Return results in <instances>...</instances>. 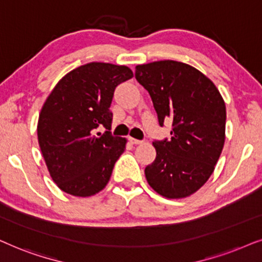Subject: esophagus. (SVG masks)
Masks as SVG:
<instances>
[{
  "label": "esophagus",
  "instance_id": "34e87169",
  "mask_svg": "<svg viewBox=\"0 0 262 262\" xmlns=\"http://www.w3.org/2000/svg\"><path fill=\"white\" fill-rule=\"evenodd\" d=\"M129 141H130L133 145H140V144H142L141 140H138V139H134V138H129Z\"/></svg>",
  "mask_w": 262,
  "mask_h": 262
}]
</instances>
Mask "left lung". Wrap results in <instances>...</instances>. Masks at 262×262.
Segmentation results:
<instances>
[{
    "instance_id": "8db88e82",
    "label": "left lung",
    "mask_w": 262,
    "mask_h": 262,
    "mask_svg": "<svg viewBox=\"0 0 262 262\" xmlns=\"http://www.w3.org/2000/svg\"><path fill=\"white\" fill-rule=\"evenodd\" d=\"M135 78L148 91L159 124L170 120L173 127L169 141L152 142L157 156L146 180L166 199L190 196L213 173L224 147V99L211 79L183 62L139 64Z\"/></svg>"
}]
</instances>
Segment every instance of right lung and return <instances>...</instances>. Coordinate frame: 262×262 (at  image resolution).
<instances>
[{
    "label": "right lung",
    "mask_w": 262,
    "mask_h": 262,
    "mask_svg": "<svg viewBox=\"0 0 262 262\" xmlns=\"http://www.w3.org/2000/svg\"><path fill=\"white\" fill-rule=\"evenodd\" d=\"M127 66L91 62L67 73L56 83L39 113V144L56 186L74 196H92L109 182L127 139L95 134L111 129L115 89L133 78Z\"/></svg>",
    "instance_id": "obj_1"
}]
</instances>
